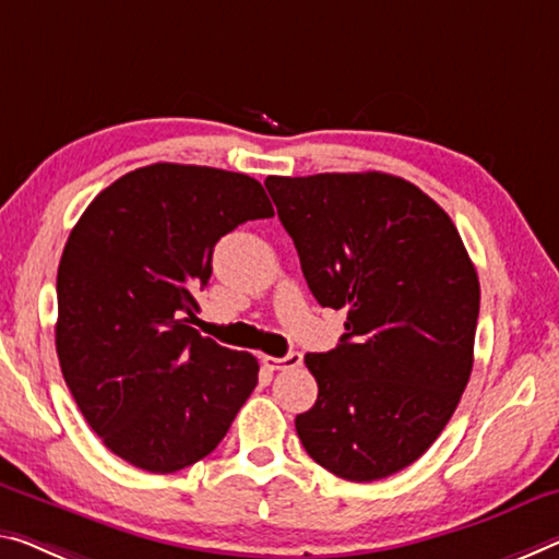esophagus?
I'll return each instance as SVG.
<instances>
[{"mask_svg":"<svg viewBox=\"0 0 559 559\" xmlns=\"http://www.w3.org/2000/svg\"><path fill=\"white\" fill-rule=\"evenodd\" d=\"M262 362L270 369H295L302 365V355H299V352H289L285 357H264Z\"/></svg>","mask_w":559,"mask_h":559,"instance_id":"34e87169","label":"esophagus"}]
</instances>
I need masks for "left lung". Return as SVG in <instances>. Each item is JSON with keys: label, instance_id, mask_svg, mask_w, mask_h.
I'll list each match as a JSON object with an SVG mask.
<instances>
[{"label": "left lung", "instance_id": "1", "mask_svg": "<svg viewBox=\"0 0 559 559\" xmlns=\"http://www.w3.org/2000/svg\"><path fill=\"white\" fill-rule=\"evenodd\" d=\"M280 222L322 307L347 309L330 352L305 357L317 402L302 448L349 483L405 469L429 450L472 372L479 280L440 204L384 171L267 177Z\"/></svg>", "mask_w": 559, "mask_h": 559}]
</instances>
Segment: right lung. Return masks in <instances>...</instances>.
<instances>
[{
	"label": "right lung",
	"instance_id": "add662e5",
	"mask_svg": "<svg viewBox=\"0 0 559 559\" xmlns=\"http://www.w3.org/2000/svg\"><path fill=\"white\" fill-rule=\"evenodd\" d=\"M257 179L197 165L127 171L94 197L57 270V355L105 448L169 475L207 457L257 388L250 352L190 328L214 245L272 217Z\"/></svg>",
	"mask_w": 559,
	"mask_h": 559
}]
</instances>
